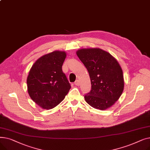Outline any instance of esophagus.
I'll list each match as a JSON object with an SVG mask.
<instances>
[{
  "label": "esophagus",
  "instance_id": "esophagus-1",
  "mask_svg": "<svg viewBox=\"0 0 150 150\" xmlns=\"http://www.w3.org/2000/svg\"><path fill=\"white\" fill-rule=\"evenodd\" d=\"M75 84L76 86H80V80H76L75 82Z\"/></svg>",
  "mask_w": 150,
  "mask_h": 150
}]
</instances>
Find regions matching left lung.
I'll list each match as a JSON object with an SVG mask.
<instances>
[{
    "label": "left lung",
    "mask_w": 150,
    "mask_h": 150,
    "mask_svg": "<svg viewBox=\"0 0 150 150\" xmlns=\"http://www.w3.org/2000/svg\"><path fill=\"white\" fill-rule=\"evenodd\" d=\"M76 53L91 79L92 89L84 96L86 101L100 110L111 107L124 89L123 71L119 62L109 52L99 48L80 49Z\"/></svg>",
    "instance_id": "8db88e82"
}]
</instances>
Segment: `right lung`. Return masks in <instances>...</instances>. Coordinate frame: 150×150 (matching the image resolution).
Wrapping results in <instances>:
<instances>
[{"mask_svg":"<svg viewBox=\"0 0 150 150\" xmlns=\"http://www.w3.org/2000/svg\"><path fill=\"white\" fill-rule=\"evenodd\" d=\"M67 54L55 50L38 59L31 67L27 79V91L36 104L51 109L64 99L71 86L62 66Z\"/></svg>","mask_w":150,"mask_h":150,"instance_id":"add662e5","label":"right lung"}]
</instances>
